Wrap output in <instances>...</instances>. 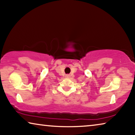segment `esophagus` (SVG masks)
<instances>
[{"instance_id": "obj_1", "label": "esophagus", "mask_w": 135, "mask_h": 135, "mask_svg": "<svg viewBox=\"0 0 135 135\" xmlns=\"http://www.w3.org/2000/svg\"><path fill=\"white\" fill-rule=\"evenodd\" d=\"M66 77H67V78H69V77H70V75H69V74H67V75H66V76H65Z\"/></svg>"}]
</instances>
